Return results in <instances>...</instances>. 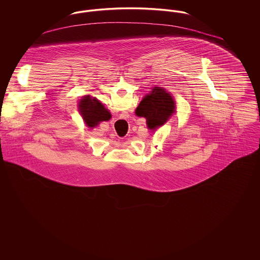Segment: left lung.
Returning a JSON list of instances; mask_svg holds the SVG:
<instances>
[{
  "mask_svg": "<svg viewBox=\"0 0 260 260\" xmlns=\"http://www.w3.org/2000/svg\"><path fill=\"white\" fill-rule=\"evenodd\" d=\"M175 112V102L172 94L165 88L154 87L136 108L138 117H144L150 129L159 128Z\"/></svg>",
  "mask_w": 260,
  "mask_h": 260,
  "instance_id": "1",
  "label": "left lung"
}]
</instances>
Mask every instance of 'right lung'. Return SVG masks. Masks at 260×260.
Returning <instances> with one entry per match:
<instances>
[{
  "mask_svg": "<svg viewBox=\"0 0 260 260\" xmlns=\"http://www.w3.org/2000/svg\"><path fill=\"white\" fill-rule=\"evenodd\" d=\"M79 112L88 127H94L100 122L109 121L111 114L95 98L84 96L79 103Z\"/></svg>",
  "mask_w": 260,
  "mask_h": 260,
  "instance_id": "right-lung-1",
  "label": "right lung"
}]
</instances>
